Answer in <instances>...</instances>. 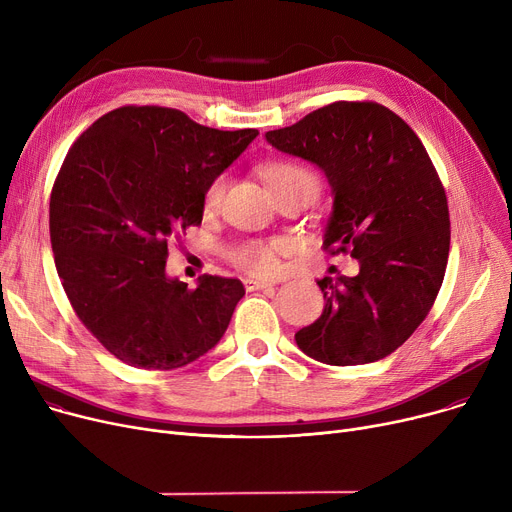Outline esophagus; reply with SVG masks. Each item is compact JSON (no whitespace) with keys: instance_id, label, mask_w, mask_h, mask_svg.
<instances>
[{"instance_id":"obj_1","label":"esophagus","mask_w":512,"mask_h":512,"mask_svg":"<svg viewBox=\"0 0 512 512\" xmlns=\"http://www.w3.org/2000/svg\"><path fill=\"white\" fill-rule=\"evenodd\" d=\"M272 286H274L272 282H263V280H253V278L245 280V288H247V292H255V290H265V288H272Z\"/></svg>"}]
</instances>
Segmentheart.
<instances>
[{"mask_svg":"<svg viewBox=\"0 0 512 512\" xmlns=\"http://www.w3.org/2000/svg\"><path fill=\"white\" fill-rule=\"evenodd\" d=\"M263 176L274 193L284 191V188H290V186H301V184L311 186L315 191L319 188L315 174L297 164H270L263 168ZM224 191H226V178L218 176L207 186L205 207L207 209L218 207L224 197ZM282 253H284V242L249 240L232 249L230 259L240 267L242 272H247L255 278H274L282 270V261H280Z\"/></svg>","mask_w":512,"mask_h":512,"instance_id":"1","label":"heart"}]
</instances>
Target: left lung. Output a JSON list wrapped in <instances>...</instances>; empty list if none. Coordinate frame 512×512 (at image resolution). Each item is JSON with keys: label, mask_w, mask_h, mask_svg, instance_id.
<instances>
[{"label": "left lung", "mask_w": 512, "mask_h": 512, "mask_svg": "<svg viewBox=\"0 0 512 512\" xmlns=\"http://www.w3.org/2000/svg\"><path fill=\"white\" fill-rule=\"evenodd\" d=\"M265 139L326 174L334 205L324 249L359 261L357 276L317 282L324 313L294 340L328 365L388 357L432 309L450 251L448 201L423 143L373 101L330 103Z\"/></svg>", "instance_id": "left-lung-1"}]
</instances>
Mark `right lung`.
I'll list each match as a JSON object with an SVG mask.
<instances>
[{
	"label": "right lung",
	"instance_id": "right-lung-1",
	"mask_svg": "<svg viewBox=\"0 0 512 512\" xmlns=\"http://www.w3.org/2000/svg\"><path fill=\"white\" fill-rule=\"evenodd\" d=\"M157 105H126L70 147L49 201V236L66 297L116 359L178 369L220 342L245 286L166 274L168 240L203 220L207 186L257 137Z\"/></svg>",
	"mask_w": 512,
	"mask_h": 512
}]
</instances>
